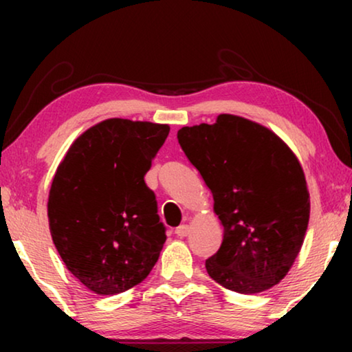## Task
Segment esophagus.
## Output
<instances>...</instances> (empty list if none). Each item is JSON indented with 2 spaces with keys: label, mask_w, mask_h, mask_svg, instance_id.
Segmentation results:
<instances>
[{
  "label": "esophagus",
  "mask_w": 352,
  "mask_h": 352,
  "mask_svg": "<svg viewBox=\"0 0 352 352\" xmlns=\"http://www.w3.org/2000/svg\"><path fill=\"white\" fill-rule=\"evenodd\" d=\"M189 232H190V228L187 224H182V226H179V228H176V230H175V234L177 235V237H187V235H189Z\"/></svg>",
  "instance_id": "esophagus-1"
}]
</instances>
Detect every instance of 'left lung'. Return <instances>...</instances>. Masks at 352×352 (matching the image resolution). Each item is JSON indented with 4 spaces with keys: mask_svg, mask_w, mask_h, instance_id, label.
I'll use <instances>...</instances> for the list:
<instances>
[{
    "mask_svg": "<svg viewBox=\"0 0 352 352\" xmlns=\"http://www.w3.org/2000/svg\"><path fill=\"white\" fill-rule=\"evenodd\" d=\"M177 139L213 194L224 228L206 272L243 295L277 285L300 253L311 213L295 152L272 129L230 113L181 128Z\"/></svg>",
    "mask_w": 352,
    "mask_h": 352,
    "instance_id": "left-lung-1",
    "label": "left lung"
}]
</instances>
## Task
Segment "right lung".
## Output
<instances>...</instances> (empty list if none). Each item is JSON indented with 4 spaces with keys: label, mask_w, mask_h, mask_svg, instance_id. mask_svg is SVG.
<instances>
[{
    "label": "right lung",
    "mask_w": 352,
    "mask_h": 352,
    "mask_svg": "<svg viewBox=\"0 0 352 352\" xmlns=\"http://www.w3.org/2000/svg\"><path fill=\"white\" fill-rule=\"evenodd\" d=\"M168 124L107 118L72 142L47 197L50 232L67 269L98 295L139 285L165 243L144 182Z\"/></svg>",
    "instance_id": "add662e5"
}]
</instances>
